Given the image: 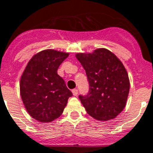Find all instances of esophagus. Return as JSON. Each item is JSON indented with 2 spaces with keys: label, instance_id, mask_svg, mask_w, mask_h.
Returning a JSON list of instances; mask_svg holds the SVG:
<instances>
[{
  "label": "esophagus",
  "instance_id": "1",
  "mask_svg": "<svg viewBox=\"0 0 153 153\" xmlns=\"http://www.w3.org/2000/svg\"><path fill=\"white\" fill-rule=\"evenodd\" d=\"M72 93H73L74 96H77V95H78V89L74 88V89H73V90H72Z\"/></svg>",
  "mask_w": 153,
  "mask_h": 153
}]
</instances>
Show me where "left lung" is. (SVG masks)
Instances as JSON below:
<instances>
[{
    "label": "left lung",
    "instance_id": "obj_1",
    "mask_svg": "<svg viewBox=\"0 0 153 153\" xmlns=\"http://www.w3.org/2000/svg\"><path fill=\"white\" fill-rule=\"evenodd\" d=\"M86 71L89 91L79 95L87 113L100 121L116 117L126 106L130 83L127 70L119 59L107 49L93 53L76 54Z\"/></svg>",
    "mask_w": 153,
    "mask_h": 153
}]
</instances>
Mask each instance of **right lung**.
I'll return each instance as SVG.
<instances>
[{
    "label": "right lung",
    "mask_w": 153,
    "mask_h": 153,
    "mask_svg": "<svg viewBox=\"0 0 153 153\" xmlns=\"http://www.w3.org/2000/svg\"><path fill=\"white\" fill-rule=\"evenodd\" d=\"M69 53L45 50L28 62L20 82L21 99L28 114L41 123H51L62 114L72 93L57 74Z\"/></svg>",
    "instance_id": "add662e5"
}]
</instances>
